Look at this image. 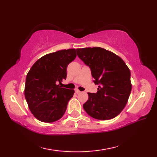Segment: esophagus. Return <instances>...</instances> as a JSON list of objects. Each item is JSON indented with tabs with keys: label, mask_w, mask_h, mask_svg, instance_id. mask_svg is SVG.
Returning a JSON list of instances; mask_svg holds the SVG:
<instances>
[{
	"label": "esophagus",
	"mask_w": 157,
	"mask_h": 157,
	"mask_svg": "<svg viewBox=\"0 0 157 157\" xmlns=\"http://www.w3.org/2000/svg\"><path fill=\"white\" fill-rule=\"evenodd\" d=\"M75 92L76 93V94H79V93L81 92V91H79L78 89H75Z\"/></svg>",
	"instance_id": "obj_1"
}]
</instances>
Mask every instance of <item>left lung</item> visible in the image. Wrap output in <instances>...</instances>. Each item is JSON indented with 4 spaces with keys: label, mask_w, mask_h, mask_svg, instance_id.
<instances>
[{
    "label": "left lung",
    "mask_w": 157,
    "mask_h": 157,
    "mask_svg": "<svg viewBox=\"0 0 157 157\" xmlns=\"http://www.w3.org/2000/svg\"><path fill=\"white\" fill-rule=\"evenodd\" d=\"M78 56L91 69L96 93H88L83 107L92 117L108 120L124 109L132 90L130 70L121 58L101 47L77 49Z\"/></svg>",
    "instance_id": "obj_1"
}]
</instances>
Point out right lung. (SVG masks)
<instances>
[{"instance_id":"1","label":"right lung","mask_w":157,"mask_h":157,"mask_svg":"<svg viewBox=\"0 0 157 157\" xmlns=\"http://www.w3.org/2000/svg\"><path fill=\"white\" fill-rule=\"evenodd\" d=\"M76 50L52 52L39 59L26 76L25 97L29 109L39 121L52 123L61 119L74 90L57 85L66 79L67 67L76 57Z\"/></svg>"}]
</instances>
